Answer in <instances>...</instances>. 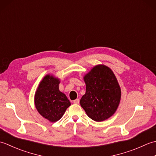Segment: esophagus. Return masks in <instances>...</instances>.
Here are the masks:
<instances>
[{
    "mask_svg": "<svg viewBox=\"0 0 156 156\" xmlns=\"http://www.w3.org/2000/svg\"><path fill=\"white\" fill-rule=\"evenodd\" d=\"M73 102H74V104L78 105V104H79V102H80V101H79V99H76V100L73 101Z\"/></svg>",
    "mask_w": 156,
    "mask_h": 156,
    "instance_id": "34e87169",
    "label": "esophagus"
}]
</instances>
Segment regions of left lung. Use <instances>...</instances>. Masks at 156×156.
I'll list each match as a JSON object with an SVG mask.
<instances>
[{"instance_id": "left-lung-1", "label": "left lung", "mask_w": 156, "mask_h": 156, "mask_svg": "<svg viewBox=\"0 0 156 156\" xmlns=\"http://www.w3.org/2000/svg\"><path fill=\"white\" fill-rule=\"evenodd\" d=\"M86 93L80 105L93 121L107 120L115 114L120 103L121 90L112 69L103 64L94 66L83 77Z\"/></svg>"}]
</instances>
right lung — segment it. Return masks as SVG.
<instances>
[{"label": "right lung", "mask_w": 156, "mask_h": 156, "mask_svg": "<svg viewBox=\"0 0 156 156\" xmlns=\"http://www.w3.org/2000/svg\"><path fill=\"white\" fill-rule=\"evenodd\" d=\"M59 78L48 74L39 82L34 97L35 108L43 117L51 122L59 121L71 103L59 89Z\"/></svg>", "instance_id": "add662e5"}]
</instances>
